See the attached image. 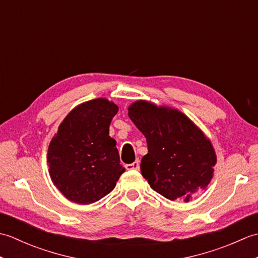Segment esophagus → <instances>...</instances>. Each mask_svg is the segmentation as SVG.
Instances as JSON below:
<instances>
[{
  "instance_id": "obj_1",
  "label": "esophagus",
  "mask_w": 258,
  "mask_h": 258,
  "mask_svg": "<svg viewBox=\"0 0 258 258\" xmlns=\"http://www.w3.org/2000/svg\"><path fill=\"white\" fill-rule=\"evenodd\" d=\"M125 167H126V169H130V171H139V169H140V161L136 160L132 164H126Z\"/></svg>"
}]
</instances>
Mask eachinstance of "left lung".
<instances>
[{
    "label": "left lung",
    "mask_w": 258,
    "mask_h": 258,
    "mask_svg": "<svg viewBox=\"0 0 258 258\" xmlns=\"http://www.w3.org/2000/svg\"><path fill=\"white\" fill-rule=\"evenodd\" d=\"M147 142L141 172L152 189L166 199L189 202L213 177L216 154L204 133L175 108L138 101L128 107Z\"/></svg>",
    "instance_id": "left-lung-1"
}]
</instances>
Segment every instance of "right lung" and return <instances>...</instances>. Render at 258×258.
<instances>
[{"instance_id":"add662e5","label":"right lung","mask_w":258,"mask_h":258,"mask_svg":"<svg viewBox=\"0 0 258 258\" xmlns=\"http://www.w3.org/2000/svg\"><path fill=\"white\" fill-rule=\"evenodd\" d=\"M118 107L106 98L76 106L63 119L47 151L52 182L71 202L91 204L114 189L125 172L109 124Z\"/></svg>"}]
</instances>
